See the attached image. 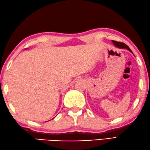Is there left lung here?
<instances>
[{
	"label": "left lung",
	"mask_w": 150,
	"mask_h": 150,
	"mask_svg": "<svg viewBox=\"0 0 150 150\" xmlns=\"http://www.w3.org/2000/svg\"><path fill=\"white\" fill-rule=\"evenodd\" d=\"M112 42H113V44L115 45L116 47H117L119 48H121V49H127V50H129L130 52L132 53V52L131 50H130V48L125 44H124V43L120 42H117V41H115V40H112Z\"/></svg>",
	"instance_id": "8db88e82"
}]
</instances>
